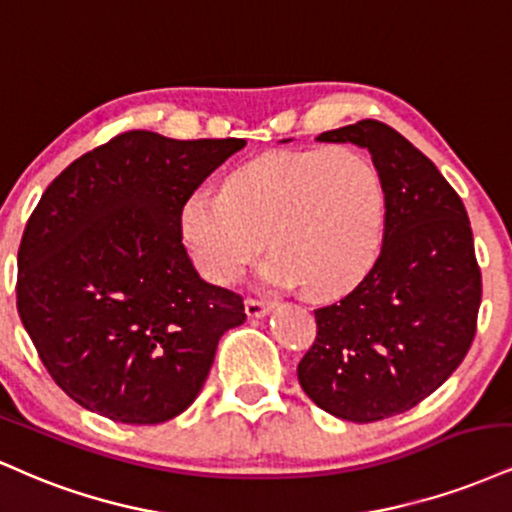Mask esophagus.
Segmentation results:
<instances>
[{
	"label": "esophagus",
	"instance_id": "obj_1",
	"mask_svg": "<svg viewBox=\"0 0 512 512\" xmlns=\"http://www.w3.org/2000/svg\"><path fill=\"white\" fill-rule=\"evenodd\" d=\"M270 309H273V306L266 304V302H256V299H246V302H244V311H246V316H249V318L268 316Z\"/></svg>",
	"mask_w": 512,
	"mask_h": 512
}]
</instances>
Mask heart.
Returning <instances> with one entry per match:
<instances>
[{
	"instance_id": "heart-1",
	"label": "heart",
	"mask_w": 512,
	"mask_h": 512,
	"mask_svg": "<svg viewBox=\"0 0 512 512\" xmlns=\"http://www.w3.org/2000/svg\"><path fill=\"white\" fill-rule=\"evenodd\" d=\"M184 246L203 278L230 285L270 249L263 282L316 297L350 290L374 266L386 230V191L366 155L347 146L268 153L244 162L225 191L196 189L179 210Z\"/></svg>"
}]
</instances>
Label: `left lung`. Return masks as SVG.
I'll return each instance as SVG.
<instances>
[{
    "instance_id": "8db88e82",
    "label": "left lung",
    "mask_w": 512,
    "mask_h": 512,
    "mask_svg": "<svg viewBox=\"0 0 512 512\" xmlns=\"http://www.w3.org/2000/svg\"><path fill=\"white\" fill-rule=\"evenodd\" d=\"M316 141L369 150L386 234L364 280L314 311L316 340L297 376L321 410L369 424L412 410L458 369L477 333L482 273L460 196L405 136L364 119Z\"/></svg>"
}]
</instances>
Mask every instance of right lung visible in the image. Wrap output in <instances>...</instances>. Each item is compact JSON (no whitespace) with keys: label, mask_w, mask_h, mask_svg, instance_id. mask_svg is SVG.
<instances>
[{"label":"right lung","mask_w":512,"mask_h":512,"mask_svg":"<svg viewBox=\"0 0 512 512\" xmlns=\"http://www.w3.org/2000/svg\"><path fill=\"white\" fill-rule=\"evenodd\" d=\"M244 138L126 131L71 162L42 194L18 249V316L71 400L122 424H162L206 383L239 294L186 256L184 198Z\"/></svg>","instance_id":"1"}]
</instances>
